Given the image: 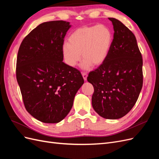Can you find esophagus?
Here are the masks:
<instances>
[{"label": "esophagus", "instance_id": "1", "mask_svg": "<svg viewBox=\"0 0 159 159\" xmlns=\"http://www.w3.org/2000/svg\"><path fill=\"white\" fill-rule=\"evenodd\" d=\"M82 76H83V78H84V81H86V80H87L88 74H87V73H86V72H82Z\"/></svg>", "mask_w": 159, "mask_h": 159}]
</instances>
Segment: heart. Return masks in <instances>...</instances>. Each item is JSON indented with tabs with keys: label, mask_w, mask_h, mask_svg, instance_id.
<instances>
[{
	"label": "heart",
	"mask_w": 159,
	"mask_h": 159,
	"mask_svg": "<svg viewBox=\"0 0 159 159\" xmlns=\"http://www.w3.org/2000/svg\"><path fill=\"white\" fill-rule=\"evenodd\" d=\"M113 35L110 28L103 25L83 26L72 32L68 42H64L61 53L66 63L75 67L81 60V69L89 70L92 65L97 66L106 60L111 48ZM82 55H80V52Z\"/></svg>",
	"instance_id": "b5f03b06"
}]
</instances>
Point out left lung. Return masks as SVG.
Wrapping results in <instances>:
<instances>
[{
	"label": "left lung",
	"mask_w": 159,
	"mask_h": 159,
	"mask_svg": "<svg viewBox=\"0 0 159 159\" xmlns=\"http://www.w3.org/2000/svg\"><path fill=\"white\" fill-rule=\"evenodd\" d=\"M109 20L114 30L111 48L87 80L94 88L91 102L95 112L105 119H117L131 110L140 94L143 59L133 33L117 19Z\"/></svg>",
	"instance_id": "left-lung-1"
}]
</instances>
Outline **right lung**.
Here are the masks:
<instances>
[{
	"mask_svg": "<svg viewBox=\"0 0 159 159\" xmlns=\"http://www.w3.org/2000/svg\"><path fill=\"white\" fill-rule=\"evenodd\" d=\"M69 22L40 24L19 48L16 79L27 111L45 123L63 120L84 80L80 71L63 62L61 46Z\"/></svg>",
	"mask_w": 159,
	"mask_h": 159,
	"instance_id": "1",
	"label": "right lung"
}]
</instances>
